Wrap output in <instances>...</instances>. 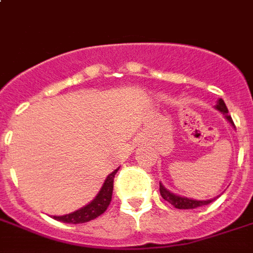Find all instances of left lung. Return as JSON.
<instances>
[{
	"mask_svg": "<svg viewBox=\"0 0 253 253\" xmlns=\"http://www.w3.org/2000/svg\"><path fill=\"white\" fill-rule=\"evenodd\" d=\"M215 109L218 111H220L222 114L224 115V118L227 119L228 122L231 123L232 126L235 127L234 122H232L231 117L228 115V110L227 106H226V103L222 98H219L216 101ZM160 194L166 201H168L169 204L173 205L176 209H197L200 208V206H204V205H209L210 202L215 200V198H211V200H206V201H198V200H192V198H188V197H182L178 196V194H174V193H170L168 189L164 186V185L160 182Z\"/></svg>",
	"mask_w": 253,
	"mask_h": 253,
	"instance_id": "left-lung-1",
	"label": "left lung"
}]
</instances>
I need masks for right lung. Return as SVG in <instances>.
<instances>
[{"label": "right lung", "mask_w": 253, "mask_h": 253, "mask_svg": "<svg viewBox=\"0 0 253 253\" xmlns=\"http://www.w3.org/2000/svg\"><path fill=\"white\" fill-rule=\"evenodd\" d=\"M118 169L119 168H117L114 172H111L106 177V180L103 182L102 188L99 189V192L97 193V196L89 204L85 205L84 208L79 209V210L71 212V214H65V215H53V219L60 220L63 223H85V222L94 219V218L101 215L102 212L106 211L107 206L110 205L113 188H114V176L115 173L118 172Z\"/></svg>", "instance_id": "add662e5"}]
</instances>
